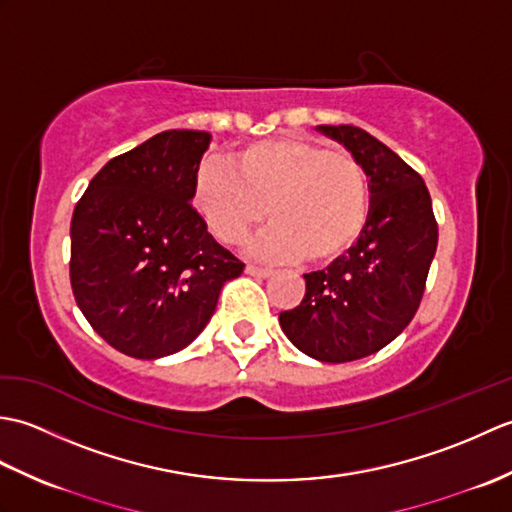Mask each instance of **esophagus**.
Instances as JSON below:
<instances>
[{"label": "esophagus", "instance_id": "esophagus-1", "mask_svg": "<svg viewBox=\"0 0 512 512\" xmlns=\"http://www.w3.org/2000/svg\"><path fill=\"white\" fill-rule=\"evenodd\" d=\"M270 273H273V270H270V268L257 266V264H246V275H253V277L264 279V277H270Z\"/></svg>", "mask_w": 512, "mask_h": 512}]
</instances>
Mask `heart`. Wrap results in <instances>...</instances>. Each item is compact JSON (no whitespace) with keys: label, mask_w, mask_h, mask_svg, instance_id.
Instances as JSON below:
<instances>
[{"label":"heart","mask_w":512,"mask_h":512,"mask_svg":"<svg viewBox=\"0 0 512 512\" xmlns=\"http://www.w3.org/2000/svg\"><path fill=\"white\" fill-rule=\"evenodd\" d=\"M193 202L213 233L239 244L266 213L250 250L273 262H325L350 248L367 222L365 171L352 154L314 140L273 138L231 162H209L193 182Z\"/></svg>","instance_id":"b5f03b06"}]
</instances>
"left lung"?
I'll use <instances>...</instances> for the list:
<instances>
[{
	"mask_svg": "<svg viewBox=\"0 0 512 512\" xmlns=\"http://www.w3.org/2000/svg\"><path fill=\"white\" fill-rule=\"evenodd\" d=\"M361 162L369 178L365 228L347 253L303 275L306 295L279 314L292 345L323 363L383 350L416 314L438 246L431 195L420 173L354 125H319Z\"/></svg>",
	"mask_w": 512,
	"mask_h": 512,
	"instance_id": "1",
	"label": "left lung"
}]
</instances>
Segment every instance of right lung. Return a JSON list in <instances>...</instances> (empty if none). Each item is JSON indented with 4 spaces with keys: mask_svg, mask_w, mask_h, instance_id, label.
I'll use <instances>...</instances> for the list:
<instances>
[{
    "mask_svg": "<svg viewBox=\"0 0 512 512\" xmlns=\"http://www.w3.org/2000/svg\"><path fill=\"white\" fill-rule=\"evenodd\" d=\"M211 134L169 129L112 158L74 206L70 284L83 317L114 350L162 358L213 317L244 264L206 231L193 182Z\"/></svg>",
    "mask_w": 512,
    "mask_h": 512,
    "instance_id": "right-lung-1",
    "label": "right lung"
}]
</instances>
